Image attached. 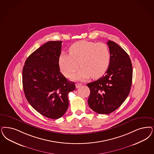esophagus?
<instances>
[{
	"label": "esophagus",
	"instance_id": "34e87169",
	"mask_svg": "<svg viewBox=\"0 0 154 154\" xmlns=\"http://www.w3.org/2000/svg\"><path fill=\"white\" fill-rule=\"evenodd\" d=\"M81 85H82L81 84H80V83H77V84H75V86H76V88H79L80 87Z\"/></svg>",
	"mask_w": 154,
	"mask_h": 154
}]
</instances>
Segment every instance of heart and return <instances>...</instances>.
<instances>
[{"label":"heart","mask_w":154,"mask_h":154,"mask_svg":"<svg viewBox=\"0 0 154 154\" xmlns=\"http://www.w3.org/2000/svg\"><path fill=\"white\" fill-rule=\"evenodd\" d=\"M69 54L62 53L58 64L64 75L69 77L75 74L74 80H83L101 77L106 73L110 61L109 48L103 42L82 40L74 43L69 49Z\"/></svg>","instance_id":"b5f03b06"}]
</instances>
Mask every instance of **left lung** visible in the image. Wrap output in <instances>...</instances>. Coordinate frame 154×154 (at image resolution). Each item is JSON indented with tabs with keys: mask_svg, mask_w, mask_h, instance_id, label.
Listing matches in <instances>:
<instances>
[{
	"mask_svg": "<svg viewBox=\"0 0 154 154\" xmlns=\"http://www.w3.org/2000/svg\"><path fill=\"white\" fill-rule=\"evenodd\" d=\"M110 61L105 75L87 84L90 90L88 105L98 114H109L115 111L127 98L131 89L133 66L125 50L109 40Z\"/></svg>",
	"mask_w": 154,
	"mask_h": 154,
	"instance_id": "8db88e82",
	"label": "left lung"
}]
</instances>
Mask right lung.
Segmentation results:
<instances>
[{"label":"right lung","instance_id":"add662e5","mask_svg":"<svg viewBox=\"0 0 154 154\" xmlns=\"http://www.w3.org/2000/svg\"><path fill=\"white\" fill-rule=\"evenodd\" d=\"M61 41L48 42L27 58L23 69L24 94L29 104L44 117L58 119L68 109L69 92L75 89L60 72Z\"/></svg>","mask_w":154,"mask_h":154}]
</instances>
